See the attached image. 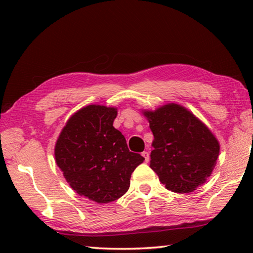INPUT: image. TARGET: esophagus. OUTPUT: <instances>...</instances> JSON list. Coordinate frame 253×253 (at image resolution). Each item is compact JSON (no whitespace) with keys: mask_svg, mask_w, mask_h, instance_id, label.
Segmentation results:
<instances>
[{"mask_svg":"<svg viewBox=\"0 0 253 253\" xmlns=\"http://www.w3.org/2000/svg\"><path fill=\"white\" fill-rule=\"evenodd\" d=\"M142 156L145 158V162H146V163L149 161V153L148 152H143Z\"/></svg>","mask_w":253,"mask_h":253,"instance_id":"esophagus-1","label":"esophagus"}]
</instances>
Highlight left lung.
<instances>
[{
    "mask_svg": "<svg viewBox=\"0 0 253 253\" xmlns=\"http://www.w3.org/2000/svg\"><path fill=\"white\" fill-rule=\"evenodd\" d=\"M154 135L151 169L168 190L191 193L211 176L220 145L191 111L168 104L144 111Z\"/></svg>",
    "mask_w": 253,
    "mask_h": 253,
    "instance_id": "left-lung-1",
    "label": "left lung"
}]
</instances>
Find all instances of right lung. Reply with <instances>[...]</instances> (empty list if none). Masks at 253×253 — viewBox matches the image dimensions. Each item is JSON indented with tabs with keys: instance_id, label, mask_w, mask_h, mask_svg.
Segmentation results:
<instances>
[{
	"instance_id": "add662e5",
	"label": "right lung",
	"mask_w": 253,
	"mask_h": 253,
	"mask_svg": "<svg viewBox=\"0 0 253 253\" xmlns=\"http://www.w3.org/2000/svg\"><path fill=\"white\" fill-rule=\"evenodd\" d=\"M116 116L114 107H84L69 118L54 147L55 162L72 190L97 203L125 194L131 173L145 160L128 149L113 126Z\"/></svg>"
}]
</instances>
